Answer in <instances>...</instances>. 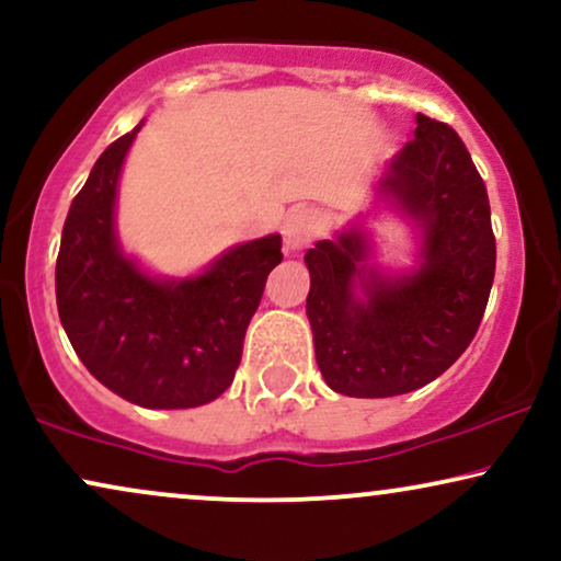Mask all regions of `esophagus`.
<instances>
[{
  "label": "esophagus",
  "instance_id": "obj_1",
  "mask_svg": "<svg viewBox=\"0 0 561 561\" xmlns=\"http://www.w3.org/2000/svg\"><path fill=\"white\" fill-rule=\"evenodd\" d=\"M323 219L313 209H295L289 211L285 222H282V236H285L287 251H300L321 232Z\"/></svg>",
  "mask_w": 561,
  "mask_h": 561
}]
</instances>
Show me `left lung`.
Segmentation results:
<instances>
[{
	"label": "left lung",
	"mask_w": 561,
	"mask_h": 561,
	"mask_svg": "<svg viewBox=\"0 0 561 561\" xmlns=\"http://www.w3.org/2000/svg\"><path fill=\"white\" fill-rule=\"evenodd\" d=\"M373 194L409 225V266L380 264L365 215L305 253L318 370L352 399L416 391L448 370L479 329L497 261L484 181L448 124L416 113Z\"/></svg>",
	"instance_id": "8db88e82"
}]
</instances>
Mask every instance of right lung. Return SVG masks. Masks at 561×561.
<instances>
[{
    "label": "right lung",
    "instance_id": "1",
    "mask_svg": "<svg viewBox=\"0 0 561 561\" xmlns=\"http://www.w3.org/2000/svg\"><path fill=\"white\" fill-rule=\"evenodd\" d=\"M139 122L98 158L69 207L56 308L77 357L108 391L145 409H194L230 388L279 232L238 243L202 272L162 276L118 238V181Z\"/></svg>",
    "mask_w": 561,
    "mask_h": 561
}]
</instances>
